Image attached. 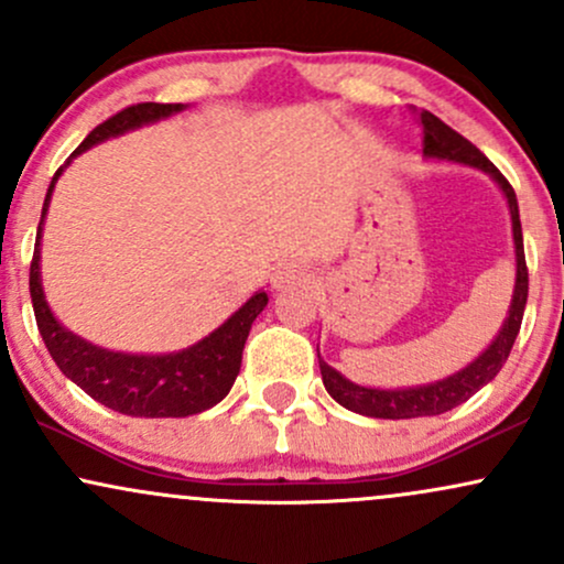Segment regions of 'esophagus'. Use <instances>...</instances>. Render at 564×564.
<instances>
[{
	"label": "esophagus",
	"instance_id": "obj_1",
	"mask_svg": "<svg viewBox=\"0 0 564 564\" xmlns=\"http://www.w3.org/2000/svg\"><path fill=\"white\" fill-rule=\"evenodd\" d=\"M270 283H273L275 291L304 289L310 286V273L304 268H300V264H281V268L273 273V278H270Z\"/></svg>",
	"mask_w": 564,
	"mask_h": 564
}]
</instances>
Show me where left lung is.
Segmentation results:
<instances>
[{"mask_svg":"<svg viewBox=\"0 0 564 564\" xmlns=\"http://www.w3.org/2000/svg\"><path fill=\"white\" fill-rule=\"evenodd\" d=\"M424 129V159L435 161H451V164H464L475 166L485 174H490V180L501 187L503 198L509 204L511 215V238H514V262H517V278H514V291H511V304L509 313L503 318V326L498 328L496 339L471 360L469 366H464L462 371L451 373V377L430 381V384H416V387H398V390H381V387H364L355 384L347 377H341L336 368H332L326 360L321 358V377L326 392L332 394L339 405H345L347 411L360 413V416H373V419H419V416H440V413L451 411V408L467 403V400L477 390H482L488 381L496 379V373L501 371L507 364L511 345H514L517 334H520L522 315H525V302H528V264H525V246H522V225H520V206H517V196L511 191L501 172L485 159V153L477 151L467 138H462L458 132H453L448 124L437 119L435 113L422 111L419 113Z\"/></svg>","mask_w":564,"mask_h":564,"instance_id":"left-lung-1","label":"left lung"}]
</instances>
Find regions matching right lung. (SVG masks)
Returning a JSON list of instances; mask_svg holds the SVG:
<instances>
[{"label": "right lung", "mask_w": 564, "mask_h": 564, "mask_svg": "<svg viewBox=\"0 0 564 564\" xmlns=\"http://www.w3.org/2000/svg\"><path fill=\"white\" fill-rule=\"evenodd\" d=\"M183 102H138L124 111L111 116L95 127L84 138V142L70 153V159L55 172L53 183L47 187L42 206V219H39L34 260H31V302H34V315L39 334L50 355L66 377L82 387L89 398L111 411L124 413V416L140 419H180L193 416V413L206 411L217 405L225 394L230 392L232 381L241 371V355L246 336L251 332V323L268 304L264 291H254L236 313L230 315L223 326L196 345L177 349V352L142 355V352H119V349L97 347L93 341L82 339L79 334L68 332L55 313L50 310L47 296L42 286V230L44 217H47L50 198H53L55 183L66 166L84 151L102 140L119 138V134L132 132L145 124H156L161 119L185 111Z\"/></svg>", "instance_id": "1"}]
</instances>
